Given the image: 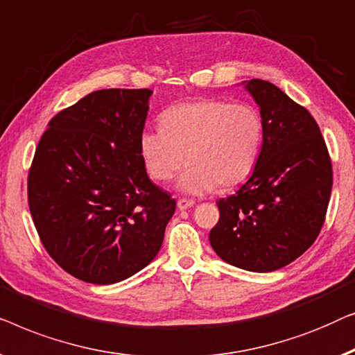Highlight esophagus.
Listing matches in <instances>:
<instances>
[{"label":"esophagus","instance_id":"obj_1","mask_svg":"<svg viewBox=\"0 0 355 355\" xmlns=\"http://www.w3.org/2000/svg\"><path fill=\"white\" fill-rule=\"evenodd\" d=\"M193 206H194L193 199L182 198V199H178V201H177V207L180 209V211H184V209H189V207H193Z\"/></svg>","mask_w":355,"mask_h":355}]
</instances>
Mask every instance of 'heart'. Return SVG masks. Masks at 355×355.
<instances>
[{
    "instance_id": "obj_1",
    "label": "heart",
    "mask_w": 355,
    "mask_h": 355,
    "mask_svg": "<svg viewBox=\"0 0 355 355\" xmlns=\"http://www.w3.org/2000/svg\"><path fill=\"white\" fill-rule=\"evenodd\" d=\"M157 130L139 135V156L148 175L168 182L182 168L180 191L199 194L228 188L256 166L263 141L261 112L251 104L194 99L167 107Z\"/></svg>"
}]
</instances>
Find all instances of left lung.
Listing matches in <instances>:
<instances>
[{
	"instance_id": "1",
	"label": "left lung",
	"mask_w": 355,
	"mask_h": 355,
	"mask_svg": "<svg viewBox=\"0 0 355 355\" xmlns=\"http://www.w3.org/2000/svg\"><path fill=\"white\" fill-rule=\"evenodd\" d=\"M261 107L263 141L252 175L218 199L209 241L222 261L249 272L278 270L302 256L325 222L331 159L315 119L270 82H243Z\"/></svg>"
}]
</instances>
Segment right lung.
Returning a JSON list of instances; mask_svg holds the SVG:
<instances>
[{"label":"right lung","instance_id":"right-lung-1","mask_svg":"<svg viewBox=\"0 0 355 355\" xmlns=\"http://www.w3.org/2000/svg\"><path fill=\"white\" fill-rule=\"evenodd\" d=\"M151 89H98L56 114L28 172L44 249L72 277L112 284L157 256L175 199L149 180L139 135Z\"/></svg>","mask_w":355,"mask_h":355}]
</instances>
